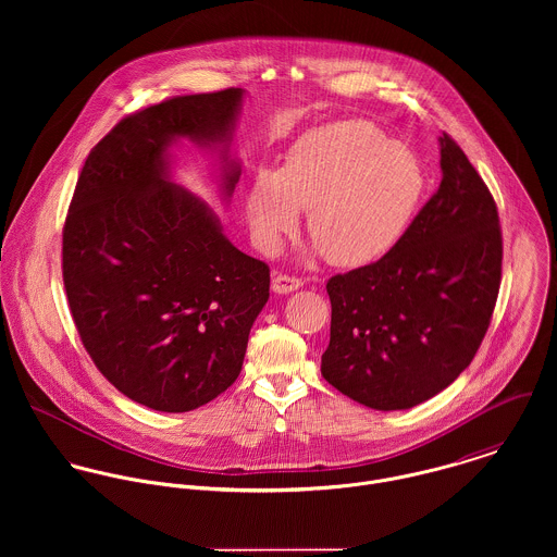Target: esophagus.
Masks as SVG:
<instances>
[{
	"instance_id": "esophagus-1",
	"label": "esophagus",
	"mask_w": 557,
	"mask_h": 557,
	"mask_svg": "<svg viewBox=\"0 0 557 557\" xmlns=\"http://www.w3.org/2000/svg\"><path fill=\"white\" fill-rule=\"evenodd\" d=\"M300 287H302V278H298V276H289V274H281V272L272 276V289L276 294H292Z\"/></svg>"
}]
</instances>
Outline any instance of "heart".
I'll use <instances>...</instances> for the list:
<instances>
[{
  "label": "heart",
  "instance_id": "b5f03b06",
  "mask_svg": "<svg viewBox=\"0 0 557 557\" xmlns=\"http://www.w3.org/2000/svg\"><path fill=\"white\" fill-rule=\"evenodd\" d=\"M424 193L420 160L369 122H341L305 135L281 171H259L246 197L252 236L265 252L298 227L334 265H364L386 255Z\"/></svg>",
  "mask_w": 557,
  "mask_h": 557
}]
</instances>
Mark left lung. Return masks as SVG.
I'll return each mask as SVG.
<instances>
[{
	"mask_svg": "<svg viewBox=\"0 0 557 557\" xmlns=\"http://www.w3.org/2000/svg\"><path fill=\"white\" fill-rule=\"evenodd\" d=\"M442 182L377 261L325 283L321 375L371 409H409L474 360L502 283L497 206L459 144L440 137Z\"/></svg>",
	"mask_w": 557,
	"mask_h": 557,
	"instance_id": "1",
	"label": "left lung"
}]
</instances>
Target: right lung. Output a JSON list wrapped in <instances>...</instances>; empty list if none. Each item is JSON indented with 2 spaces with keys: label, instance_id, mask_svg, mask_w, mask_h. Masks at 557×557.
<instances>
[{
  "label": "right lung",
  "instance_id": "1",
  "mask_svg": "<svg viewBox=\"0 0 557 557\" xmlns=\"http://www.w3.org/2000/svg\"><path fill=\"white\" fill-rule=\"evenodd\" d=\"M239 102L242 89L227 87L122 117L85 159L66 214L62 276L81 343L122 395L157 411H190L225 393L270 298L268 263L169 182V144L227 146ZM238 180L225 150L227 197Z\"/></svg>",
  "mask_w": 557,
  "mask_h": 557
}]
</instances>
